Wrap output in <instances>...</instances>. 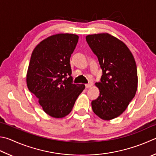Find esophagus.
Here are the masks:
<instances>
[{
    "label": "esophagus",
    "mask_w": 156,
    "mask_h": 156,
    "mask_svg": "<svg viewBox=\"0 0 156 156\" xmlns=\"http://www.w3.org/2000/svg\"><path fill=\"white\" fill-rule=\"evenodd\" d=\"M91 86H92V84H90V83L85 84V87H86L87 89H89V88H90V87H91Z\"/></svg>",
    "instance_id": "esophagus-1"
}]
</instances>
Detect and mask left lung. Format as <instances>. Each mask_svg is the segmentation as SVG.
Listing matches in <instances>:
<instances>
[{
	"label": "left lung",
	"mask_w": 156,
	"mask_h": 156,
	"mask_svg": "<svg viewBox=\"0 0 156 156\" xmlns=\"http://www.w3.org/2000/svg\"><path fill=\"white\" fill-rule=\"evenodd\" d=\"M87 42L98 56L103 74L95 83L100 95L91 102L93 112L109 121L120 116L134 98L138 88L137 68L126 45L109 33L86 36Z\"/></svg>",
	"instance_id": "left-lung-1"
}]
</instances>
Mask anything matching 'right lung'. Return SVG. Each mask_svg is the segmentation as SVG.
Returning a JSON list of instances; mask_svg holds the SVG:
<instances>
[{"label":"right lung","mask_w":156,"mask_h":156,"mask_svg":"<svg viewBox=\"0 0 156 156\" xmlns=\"http://www.w3.org/2000/svg\"><path fill=\"white\" fill-rule=\"evenodd\" d=\"M76 34L51 35L34 48L27 73L28 89L44 111L54 118L69 115L85 88L72 83L71 55L78 43Z\"/></svg>","instance_id":"add662e5"}]
</instances>
